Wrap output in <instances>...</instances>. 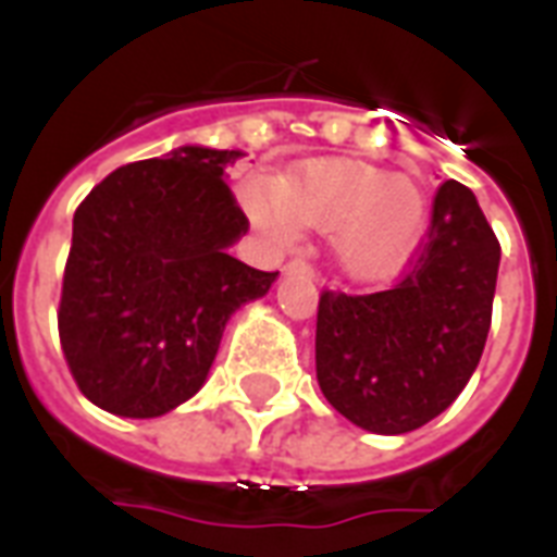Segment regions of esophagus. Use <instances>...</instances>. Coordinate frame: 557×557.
I'll list each match as a JSON object with an SVG mask.
<instances>
[{
    "label": "esophagus",
    "instance_id": "34e87169",
    "mask_svg": "<svg viewBox=\"0 0 557 557\" xmlns=\"http://www.w3.org/2000/svg\"><path fill=\"white\" fill-rule=\"evenodd\" d=\"M286 271H300V274H312V265L306 260H292L286 262Z\"/></svg>",
    "mask_w": 557,
    "mask_h": 557
}]
</instances>
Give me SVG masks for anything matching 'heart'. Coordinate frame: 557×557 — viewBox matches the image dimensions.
Segmentation results:
<instances>
[{"label":"heart","instance_id":"heart-1","mask_svg":"<svg viewBox=\"0 0 557 557\" xmlns=\"http://www.w3.org/2000/svg\"><path fill=\"white\" fill-rule=\"evenodd\" d=\"M243 208L277 251L295 248L300 231L332 236L335 265L356 283L398 277L428 227L419 182L356 161H309L280 176L271 193L248 185Z\"/></svg>","mask_w":557,"mask_h":557}]
</instances>
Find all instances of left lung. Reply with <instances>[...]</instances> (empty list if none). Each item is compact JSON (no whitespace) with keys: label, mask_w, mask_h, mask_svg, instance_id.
I'll use <instances>...</instances> for the list:
<instances>
[{"label":"left lung","mask_w":557,"mask_h":557,"mask_svg":"<svg viewBox=\"0 0 557 557\" xmlns=\"http://www.w3.org/2000/svg\"><path fill=\"white\" fill-rule=\"evenodd\" d=\"M497 269L492 225L474 193L450 178L401 283L375 295H321L314 367L326 401L384 436L448 410L483 356Z\"/></svg>","instance_id":"1"}]
</instances>
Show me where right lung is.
I'll return each mask as SVG.
<instances>
[{
	"label": "right lung",
	"instance_id": "add662e5",
	"mask_svg": "<svg viewBox=\"0 0 557 557\" xmlns=\"http://www.w3.org/2000/svg\"><path fill=\"white\" fill-rule=\"evenodd\" d=\"M239 150L185 144L117 168L74 210L60 344L91 405L156 419L208 379L225 323L277 271L227 253L248 231L225 185Z\"/></svg>",
	"mask_w": 557,
	"mask_h": 557
}]
</instances>
